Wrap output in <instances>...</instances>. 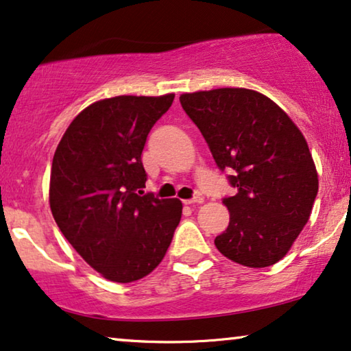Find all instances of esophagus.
<instances>
[{
	"mask_svg": "<svg viewBox=\"0 0 351 351\" xmlns=\"http://www.w3.org/2000/svg\"><path fill=\"white\" fill-rule=\"evenodd\" d=\"M184 204L186 205H200V204H204V197L195 195V197H192V199H189V200H184Z\"/></svg>",
	"mask_w": 351,
	"mask_h": 351,
	"instance_id": "1",
	"label": "esophagus"
}]
</instances>
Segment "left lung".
Listing matches in <instances>:
<instances>
[{
  "label": "left lung",
  "instance_id": "8db88e82",
  "mask_svg": "<svg viewBox=\"0 0 351 351\" xmlns=\"http://www.w3.org/2000/svg\"><path fill=\"white\" fill-rule=\"evenodd\" d=\"M237 194L224 197L230 221L215 245L246 267H269L288 253L312 213L318 175L302 133L281 108L248 88L182 93Z\"/></svg>",
  "mask_w": 351,
  "mask_h": 351
}]
</instances>
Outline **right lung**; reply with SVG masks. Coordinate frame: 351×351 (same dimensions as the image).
<instances>
[{"mask_svg":"<svg viewBox=\"0 0 351 351\" xmlns=\"http://www.w3.org/2000/svg\"><path fill=\"white\" fill-rule=\"evenodd\" d=\"M175 95H121L79 112L52 160L53 219L86 263L130 283L151 274L169 250L181 200L143 194L146 138Z\"/></svg>","mask_w":351,"mask_h":351,"instance_id":"obj_1","label":"right lung"}]
</instances>
